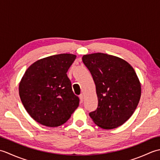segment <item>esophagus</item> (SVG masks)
<instances>
[{
  "label": "esophagus",
  "instance_id": "obj_1",
  "mask_svg": "<svg viewBox=\"0 0 160 160\" xmlns=\"http://www.w3.org/2000/svg\"><path fill=\"white\" fill-rule=\"evenodd\" d=\"M79 98H80V102H83V100H84V96H83V94H80V96H79Z\"/></svg>",
  "mask_w": 160,
  "mask_h": 160
}]
</instances>
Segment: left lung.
Wrapping results in <instances>:
<instances>
[{
  "mask_svg": "<svg viewBox=\"0 0 160 160\" xmlns=\"http://www.w3.org/2000/svg\"><path fill=\"white\" fill-rule=\"evenodd\" d=\"M91 73L98 100L89 116L98 127L117 128L131 118L141 97V84L130 64L120 58L103 53L82 56Z\"/></svg>",
  "mask_w": 160,
  "mask_h": 160,
  "instance_id": "obj_1",
  "label": "left lung"
}]
</instances>
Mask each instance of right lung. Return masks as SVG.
<instances>
[{
	"label": "right lung",
	"mask_w": 160,
	"mask_h": 160,
	"mask_svg": "<svg viewBox=\"0 0 160 160\" xmlns=\"http://www.w3.org/2000/svg\"><path fill=\"white\" fill-rule=\"evenodd\" d=\"M76 58L71 53L44 58L33 63L23 75L19 84L20 100L30 116L40 124L59 127L79 105L67 75Z\"/></svg>",
	"instance_id": "right-lung-1"
}]
</instances>
